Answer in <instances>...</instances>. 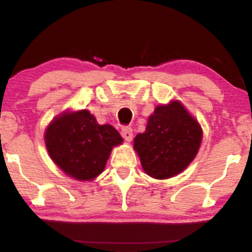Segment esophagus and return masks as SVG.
<instances>
[{"label": "esophagus", "instance_id": "34e87169", "mask_svg": "<svg viewBox=\"0 0 252 252\" xmlns=\"http://www.w3.org/2000/svg\"><path fill=\"white\" fill-rule=\"evenodd\" d=\"M121 135H122L124 140L130 142L132 140V129L130 126H123L122 130H121Z\"/></svg>", "mask_w": 252, "mask_h": 252}]
</instances>
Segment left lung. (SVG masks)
Wrapping results in <instances>:
<instances>
[{"label": "left lung", "mask_w": 252, "mask_h": 252, "mask_svg": "<svg viewBox=\"0 0 252 252\" xmlns=\"http://www.w3.org/2000/svg\"><path fill=\"white\" fill-rule=\"evenodd\" d=\"M200 126L178 100L160 105L148 118L146 131L134 140L144 172L155 179L172 178L186 168L198 153Z\"/></svg>", "instance_id": "8db88e82"}]
</instances>
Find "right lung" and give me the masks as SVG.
<instances>
[{
  "mask_svg": "<svg viewBox=\"0 0 252 252\" xmlns=\"http://www.w3.org/2000/svg\"><path fill=\"white\" fill-rule=\"evenodd\" d=\"M122 141L114 126L98 124L88 110L60 115L45 134L52 160L67 175L85 181L103 172L112 147Z\"/></svg>",
  "mask_w": 252,
  "mask_h": 252,
  "instance_id": "1",
  "label": "right lung"
}]
</instances>
